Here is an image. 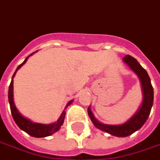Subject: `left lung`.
<instances>
[{
    "mask_svg": "<svg viewBox=\"0 0 160 160\" xmlns=\"http://www.w3.org/2000/svg\"><path fill=\"white\" fill-rule=\"evenodd\" d=\"M123 62L137 74L142 84L143 94L142 104L141 108H139V110L137 111V113L123 124L110 125V124H104L99 121H98L95 118L89 107L88 108V114L94 125L98 129L102 130L103 132H106L109 134L116 137H126L131 135L132 133L135 132L136 131L140 130L142 127V125L147 121L150 114V110L153 105V98H154L153 88L146 70L143 69L142 65L138 62V61L131 55H126L125 57H123Z\"/></svg>",
    "mask_w": 160,
    "mask_h": 160,
    "instance_id": "left-lung-1",
    "label": "left lung"
}]
</instances>
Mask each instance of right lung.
I'll return each instance as SVG.
<instances>
[{
	"label": "right lung",
	"mask_w": 160,
	"mask_h": 160,
	"mask_svg": "<svg viewBox=\"0 0 160 160\" xmlns=\"http://www.w3.org/2000/svg\"><path fill=\"white\" fill-rule=\"evenodd\" d=\"M34 52H32L30 55H32ZM28 55L25 61L18 66L16 72H14L13 76H12V80H11V84H10V87H9V95H8V98H9V103H10V107H11V111L12 117L14 119L15 122L17 123V125L23 130L24 132H26L28 134H29L32 137H36V138H42V137H46V136L52 135V133L56 132L61 126L62 125L63 122H64V116H65V111H63L62 113V115L60 116V118L53 123L51 124H43V123H38V122H33L30 120L25 118L24 116L20 115V113L18 112L15 105H14V101H13V78L15 76V74L18 72V70L22 66L23 64L26 63V62L28 61V57L30 56ZM72 103V100H71L68 104H67L66 108L68 106H70L71 104ZM65 108V109H66Z\"/></svg>",
	"instance_id": "obj_1"
}]
</instances>
